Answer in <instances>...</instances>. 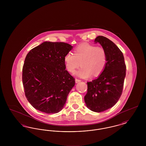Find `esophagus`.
<instances>
[{
  "label": "esophagus",
  "instance_id": "1",
  "mask_svg": "<svg viewBox=\"0 0 146 146\" xmlns=\"http://www.w3.org/2000/svg\"><path fill=\"white\" fill-rule=\"evenodd\" d=\"M75 80H76V83H79V82H81V80H80L78 79H75Z\"/></svg>",
  "mask_w": 146,
  "mask_h": 146
}]
</instances>
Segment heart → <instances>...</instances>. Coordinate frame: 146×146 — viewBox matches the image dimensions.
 Returning a JSON list of instances; mask_svg holds the SVG:
<instances>
[{"instance_id":"1","label":"heart","mask_w":146,"mask_h":146,"mask_svg":"<svg viewBox=\"0 0 146 146\" xmlns=\"http://www.w3.org/2000/svg\"><path fill=\"white\" fill-rule=\"evenodd\" d=\"M67 70L73 73L76 68L82 67L76 72V75L82 78H88L92 74L98 76L104 70L107 62L106 51L102 47L83 43L78 46L74 54L67 53L64 57Z\"/></svg>"}]
</instances>
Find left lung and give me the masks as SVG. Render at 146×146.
I'll return each mask as SVG.
<instances>
[{
  "instance_id": "1",
  "label": "left lung",
  "mask_w": 146,
  "mask_h": 146,
  "mask_svg": "<svg viewBox=\"0 0 146 146\" xmlns=\"http://www.w3.org/2000/svg\"><path fill=\"white\" fill-rule=\"evenodd\" d=\"M94 42L100 43L106 51L107 62L97 79L87 83L88 91L84 101L91 111L101 112L111 108L121 96L126 76V65L122 52L113 42L100 35Z\"/></svg>"
}]
</instances>
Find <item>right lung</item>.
<instances>
[{
    "instance_id": "obj_1",
    "label": "right lung",
    "mask_w": 146,
    "mask_h": 146,
    "mask_svg": "<svg viewBox=\"0 0 146 146\" xmlns=\"http://www.w3.org/2000/svg\"><path fill=\"white\" fill-rule=\"evenodd\" d=\"M72 49L67 43L44 42L26 56L22 82L26 97L36 110L48 114L62 110L75 85L64 61V56Z\"/></svg>"
}]
</instances>
